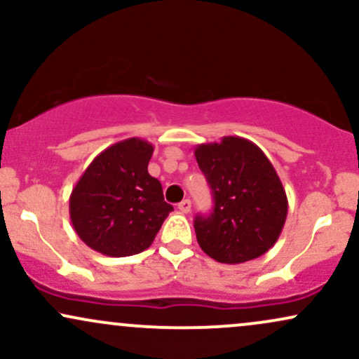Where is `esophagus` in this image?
Segmentation results:
<instances>
[{
  "label": "esophagus",
  "mask_w": 359,
  "mask_h": 359,
  "mask_svg": "<svg viewBox=\"0 0 359 359\" xmlns=\"http://www.w3.org/2000/svg\"><path fill=\"white\" fill-rule=\"evenodd\" d=\"M179 211H180V212H184V214H187L189 211H191V201H189V199H184L182 203L179 204Z\"/></svg>",
  "instance_id": "esophagus-1"
}]
</instances>
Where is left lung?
<instances>
[{
    "label": "left lung",
    "mask_w": 359,
    "mask_h": 359,
    "mask_svg": "<svg viewBox=\"0 0 359 359\" xmlns=\"http://www.w3.org/2000/svg\"><path fill=\"white\" fill-rule=\"evenodd\" d=\"M212 189L214 209L196 216L197 243L208 257L236 265L265 255L278 240L288 201L262 148L241 137H222L194 150Z\"/></svg>",
    "instance_id": "1"
}]
</instances>
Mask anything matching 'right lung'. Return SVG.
Segmentation results:
<instances>
[{
	"instance_id": "right-lung-1",
	"label": "right lung",
	"mask_w": 359,
	"mask_h": 359,
	"mask_svg": "<svg viewBox=\"0 0 359 359\" xmlns=\"http://www.w3.org/2000/svg\"><path fill=\"white\" fill-rule=\"evenodd\" d=\"M151 154L147 140H123L102 150L77 180L69 214L90 250L116 258L142 253L174 211L162 184L148 174Z\"/></svg>"
}]
</instances>
